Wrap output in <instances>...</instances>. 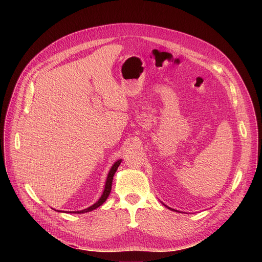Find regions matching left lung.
I'll use <instances>...</instances> for the list:
<instances>
[{"label": "left lung", "mask_w": 262, "mask_h": 262, "mask_svg": "<svg viewBox=\"0 0 262 262\" xmlns=\"http://www.w3.org/2000/svg\"><path fill=\"white\" fill-rule=\"evenodd\" d=\"M162 203H163V202H162ZM163 205H165V204H164V203H163ZM165 206H166V207H167V208H169V209H171V210H173V211H177V212H180V211H179V210H176V209H173V208H171V207H169V206H167V205H165Z\"/></svg>", "instance_id": "obj_1"}]
</instances>
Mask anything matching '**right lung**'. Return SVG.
<instances>
[{"label":"right lung","mask_w":262,"mask_h":262,"mask_svg":"<svg viewBox=\"0 0 262 262\" xmlns=\"http://www.w3.org/2000/svg\"><path fill=\"white\" fill-rule=\"evenodd\" d=\"M122 160H118L114 163V165L112 166V168L110 169L108 173H107V177H106V180H105V184H104V189H103V192H102V195L100 196V198L91 206L83 209V210H76V211H65V212H68V213H84V212H88V211H92L94 209H96L97 207H99L108 197L110 193H111V189H112V182H113V177H114V174L115 172L117 171L119 165L121 164ZM56 210V209H55ZM56 211H59V212H64V211H61V210H56Z\"/></svg>","instance_id":"obj_1"}]
</instances>
